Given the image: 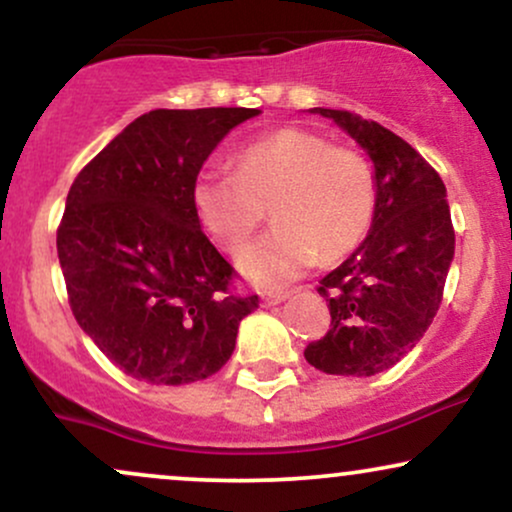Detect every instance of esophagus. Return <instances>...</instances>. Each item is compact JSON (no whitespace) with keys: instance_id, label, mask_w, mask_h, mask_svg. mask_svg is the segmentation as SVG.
<instances>
[{"instance_id":"34e87169","label":"esophagus","mask_w":512,"mask_h":512,"mask_svg":"<svg viewBox=\"0 0 512 512\" xmlns=\"http://www.w3.org/2000/svg\"><path fill=\"white\" fill-rule=\"evenodd\" d=\"M286 298H289V293H284V291L262 293V303H264V305H279V303H284Z\"/></svg>"}]
</instances>
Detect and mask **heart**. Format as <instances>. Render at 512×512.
Masks as SVG:
<instances>
[{
  "label": "heart",
  "mask_w": 512,
  "mask_h": 512,
  "mask_svg": "<svg viewBox=\"0 0 512 512\" xmlns=\"http://www.w3.org/2000/svg\"><path fill=\"white\" fill-rule=\"evenodd\" d=\"M269 233L240 255L252 284L279 289L320 260L349 255L375 216L373 170L356 151L308 129L286 127L238 151L236 170L204 168L192 182V209L223 250L238 252L260 228Z\"/></svg>",
  "instance_id": "1"
}]
</instances>
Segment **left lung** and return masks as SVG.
Returning a JSON list of instances; mask_svg holds the SVG:
<instances>
[{"label":"left lung","instance_id":"1","mask_svg":"<svg viewBox=\"0 0 512 512\" xmlns=\"http://www.w3.org/2000/svg\"><path fill=\"white\" fill-rule=\"evenodd\" d=\"M310 113L334 120L373 161L375 216L363 243L320 281L332 322L303 354L322 373L368 378L407 356L438 313L455 257L448 192L419 151L378 122Z\"/></svg>","mask_w":512,"mask_h":512}]
</instances>
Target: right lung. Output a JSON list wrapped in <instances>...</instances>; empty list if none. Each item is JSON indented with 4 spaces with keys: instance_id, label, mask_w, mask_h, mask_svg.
I'll list each match as a JSON object with an SVG mask.
<instances>
[{
    "instance_id": "add662e5",
    "label": "right lung",
    "mask_w": 512,
    "mask_h": 512,
    "mask_svg": "<svg viewBox=\"0 0 512 512\" xmlns=\"http://www.w3.org/2000/svg\"><path fill=\"white\" fill-rule=\"evenodd\" d=\"M257 108L151 110L76 175L57 228L69 305L117 368L187 385L223 368L260 305L228 293L233 267L204 236L192 182Z\"/></svg>"
}]
</instances>
